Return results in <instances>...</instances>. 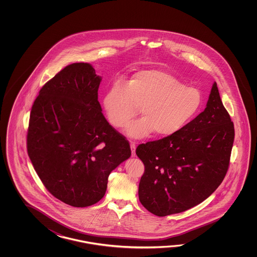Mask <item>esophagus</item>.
I'll use <instances>...</instances> for the list:
<instances>
[{
  "label": "esophagus",
  "mask_w": 257,
  "mask_h": 257,
  "mask_svg": "<svg viewBox=\"0 0 257 257\" xmlns=\"http://www.w3.org/2000/svg\"><path fill=\"white\" fill-rule=\"evenodd\" d=\"M131 156L134 157L136 155V144L134 142H131Z\"/></svg>",
  "instance_id": "34e87169"
}]
</instances>
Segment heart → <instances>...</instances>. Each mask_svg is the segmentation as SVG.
<instances>
[{
    "label": "heart",
    "mask_w": 257,
    "mask_h": 257,
    "mask_svg": "<svg viewBox=\"0 0 257 257\" xmlns=\"http://www.w3.org/2000/svg\"><path fill=\"white\" fill-rule=\"evenodd\" d=\"M202 104L199 89L186 86L162 71H139L126 86L113 85L104 98L107 117L115 127L126 126L142 108L143 117L126 127L132 139L145 138L153 131L156 136H173L197 116Z\"/></svg>",
    "instance_id": "obj_1"
}]
</instances>
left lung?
<instances>
[{"label":"left lung","instance_id":"left-lung-1","mask_svg":"<svg viewBox=\"0 0 257 257\" xmlns=\"http://www.w3.org/2000/svg\"><path fill=\"white\" fill-rule=\"evenodd\" d=\"M234 126L214 82L207 107L175 135L139 145L145 166L139 185L143 207L159 217L203 202L229 168Z\"/></svg>","mask_w":257,"mask_h":257}]
</instances>
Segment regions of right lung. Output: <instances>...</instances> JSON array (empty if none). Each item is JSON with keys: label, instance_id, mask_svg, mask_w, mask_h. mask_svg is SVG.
<instances>
[{"label": "right lung", "instance_id": "obj_1", "mask_svg": "<svg viewBox=\"0 0 257 257\" xmlns=\"http://www.w3.org/2000/svg\"><path fill=\"white\" fill-rule=\"evenodd\" d=\"M101 77L93 66H66L40 89L29 118V158L48 191L84 208L104 197L110 173L131 147L105 119L98 101Z\"/></svg>", "mask_w": 257, "mask_h": 257}]
</instances>
